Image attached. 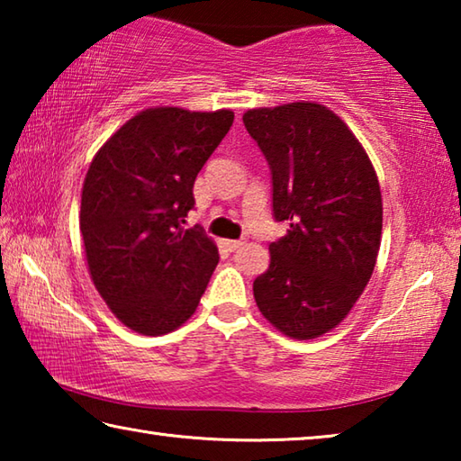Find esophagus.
Listing matches in <instances>:
<instances>
[{"label":"esophagus","instance_id":"1","mask_svg":"<svg viewBox=\"0 0 461 461\" xmlns=\"http://www.w3.org/2000/svg\"><path fill=\"white\" fill-rule=\"evenodd\" d=\"M246 244V240H228L225 241V246H228L230 249H238Z\"/></svg>","mask_w":461,"mask_h":461}]
</instances>
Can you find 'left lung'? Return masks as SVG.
<instances>
[{
	"mask_svg": "<svg viewBox=\"0 0 461 461\" xmlns=\"http://www.w3.org/2000/svg\"><path fill=\"white\" fill-rule=\"evenodd\" d=\"M248 134L268 160L272 213L288 231L254 280L268 321L313 339L343 321L376 267L382 197L376 170L346 123L309 101L248 109Z\"/></svg>",
	"mask_w": 461,
	"mask_h": 461,
	"instance_id": "1",
	"label": "left lung"
}]
</instances>
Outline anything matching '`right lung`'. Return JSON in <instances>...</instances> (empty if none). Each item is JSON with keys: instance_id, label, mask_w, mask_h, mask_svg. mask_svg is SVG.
<instances>
[{"instance_id": "add662e5", "label": "right lung", "mask_w": 461, "mask_h": 461, "mask_svg": "<svg viewBox=\"0 0 461 461\" xmlns=\"http://www.w3.org/2000/svg\"><path fill=\"white\" fill-rule=\"evenodd\" d=\"M233 112L144 109L101 146L81 194V236L93 285L120 321L165 335L197 309L220 252L185 230L193 185Z\"/></svg>"}]
</instances>
